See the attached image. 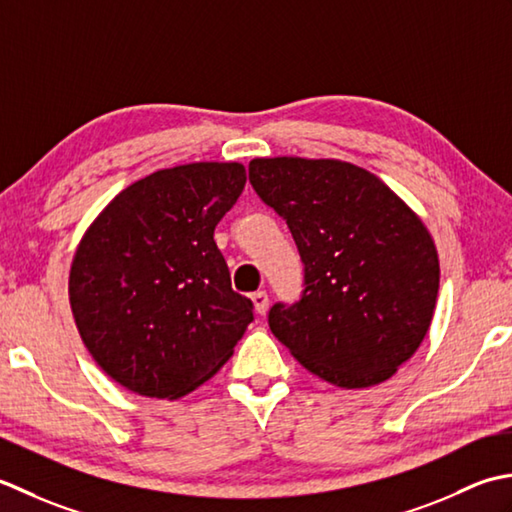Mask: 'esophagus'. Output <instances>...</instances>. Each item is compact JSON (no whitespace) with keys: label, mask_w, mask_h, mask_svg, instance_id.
I'll return each instance as SVG.
<instances>
[{"label":"esophagus","mask_w":512,"mask_h":512,"mask_svg":"<svg viewBox=\"0 0 512 512\" xmlns=\"http://www.w3.org/2000/svg\"><path fill=\"white\" fill-rule=\"evenodd\" d=\"M252 302H254V307H256V311H258L260 316H265V314H267L269 298H267L265 291H254V294H252Z\"/></svg>","instance_id":"1"}]
</instances>
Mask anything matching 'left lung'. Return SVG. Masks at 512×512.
Returning <instances> with one entry per match:
<instances>
[{"label":"left lung","instance_id":"obj_1","mask_svg":"<svg viewBox=\"0 0 512 512\" xmlns=\"http://www.w3.org/2000/svg\"><path fill=\"white\" fill-rule=\"evenodd\" d=\"M249 183L285 218L305 263L302 298L269 309L271 333L340 389L389 380L422 344L440 289L422 218L378 176L338 159H254Z\"/></svg>","mask_w":512,"mask_h":512}]
</instances>
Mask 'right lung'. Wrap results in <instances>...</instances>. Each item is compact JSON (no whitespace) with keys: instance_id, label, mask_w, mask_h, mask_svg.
<instances>
[{"instance_id":"1","label":"right lung","mask_w":512,"mask_h":512,"mask_svg":"<svg viewBox=\"0 0 512 512\" xmlns=\"http://www.w3.org/2000/svg\"><path fill=\"white\" fill-rule=\"evenodd\" d=\"M247 181L241 163H187L132 183L72 256L68 296L99 367L132 393L179 400L232 358L254 320L214 227Z\"/></svg>"}]
</instances>
